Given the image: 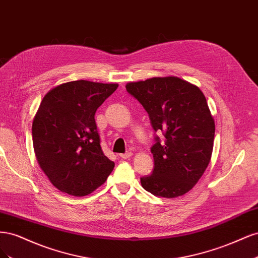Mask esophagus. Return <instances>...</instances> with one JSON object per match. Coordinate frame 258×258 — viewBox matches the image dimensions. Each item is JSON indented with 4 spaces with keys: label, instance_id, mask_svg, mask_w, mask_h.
<instances>
[{
    "label": "esophagus",
    "instance_id": "esophagus-1",
    "mask_svg": "<svg viewBox=\"0 0 258 258\" xmlns=\"http://www.w3.org/2000/svg\"><path fill=\"white\" fill-rule=\"evenodd\" d=\"M132 156V153L131 152H128V153H126V154H121L120 155V157L122 158V159H128V158H130Z\"/></svg>",
    "mask_w": 258,
    "mask_h": 258
}]
</instances>
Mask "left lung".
I'll use <instances>...</instances> for the list:
<instances>
[{
	"label": "left lung",
	"instance_id": "obj_1",
	"mask_svg": "<svg viewBox=\"0 0 258 258\" xmlns=\"http://www.w3.org/2000/svg\"><path fill=\"white\" fill-rule=\"evenodd\" d=\"M126 89L150 116L156 137L151 152L154 170L141 177L142 187L158 197L188 192L205 173L213 151L215 123L202 91L176 76L131 82Z\"/></svg>",
	"mask_w": 258,
	"mask_h": 258
}]
</instances>
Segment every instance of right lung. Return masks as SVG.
<instances>
[{
    "label": "right lung",
    "instance_id": "obj_1",
    "mask_svg": "<svg viewBox=\"0 0 258 258\" xmlns=\"http://www.w3.org/2000/svg\"><path fill=\"white\" fill-rule=\"evenodd\" d=\"M117 84L74 81L50 89L32 123L36 159L51 184L82 197L106 181L115 163L100 145L95 114Z\"/></svg>",
    "mask_w": 258,
    "mask_h": 258
}]
</instances>
